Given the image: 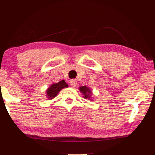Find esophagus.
<instances>
[{
    "label": "esophagus",
    "mask_w": 155,
    "mask_h": 155,
    "mask_svg": "<svg viewBox=\"0 0 155 155\" xmlns=\"http://www.w3.org/2000/svg\"><path fill=\"white\" fill-rule=\"evenodd\" d=\"M70 84H71V85L73 87H75L76 86V84H77V81H76L75 80H71V81H70Z\"/></svg>",
    "instance_id": "1"
}]
</instances>
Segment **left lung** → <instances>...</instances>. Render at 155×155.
<instances>
[{"label": "left lung", "instance_id": "obj_1", "mask_svg": "<svg viewBox=\"0 0 155 155\" xmlns=\"http://www.w3.org/2000/svg\"><path fill=\"white\" fill-rule=\"evenodd\" d=\"M79 90L81 92L84 99H87L88 100H92V91L90 88L87 86H81L79 87Z\"/></svg>", "mask_w": 155, "mask_h": 155}]
</instances>
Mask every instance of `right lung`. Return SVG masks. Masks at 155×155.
Instances as JSON below:
<instances>
[{"label": "right lung", "mask_w": 155, "mask_h": 155, "mask_svg": "<svg viewBox=\"0 0 155 155\" xmlns=\"http://www.w3.org/2000/svg\"><path fill=\"white\" fill-rule=\"evenodd\" d=\"M66 87H68V84L65 82L64 80L59 81L57 83H53L49 86V87L46 89V96L49 100L53 99L58 95L61 90Z\"/></svg>", "instance_id": "right-lung-1"}]
</instances>
